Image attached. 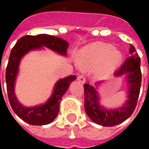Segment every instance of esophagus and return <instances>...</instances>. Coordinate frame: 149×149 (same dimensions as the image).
I'll list each match as a JSON object with an SVG mask.
<instances>
[{"label":"esophagus","instance_id":"obj_1","mask_svg":"<svg viewBox=\"0 0 149 149\" xmlns=\"http://www.w3.org/2000/svg\"><path fill=\"white\" fill-rule=\"evenodd\" d=\"M77 80L81 84H84L85 83V78L83 74H79V76L77 77Z\"/></svg>","mask_w":149,"mask_h":149}]
</instances>
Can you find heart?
<instances>
[{
  "instance_id": "b5f03b06",
  "label": "heart",
  "mask_w": 149,
  "mask_h": 149,
  "mask_svg": "<svg viewBox=\"0 0 149 149\" xmlns=\"http://www.w3.org/2000/svg\"><path fill=\"white\" fill-rule=\"evenodd\" d=\"M123 60L119 49L113 48L109 44H93L84 47L79 54L77 64L82 69L97 66V74L102 75L117 69Z\"/></svg>"
}]
</instances>
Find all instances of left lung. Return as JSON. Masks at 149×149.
<instances>
[{
    "label": "left lung",
    "instance_id": "1",
    "mask_svg": "<svg viewBox=\"0 0 149 149\" xmlns=\"http://www.w3.org/2000/svg\"><path fill=\"white\" fill-rule=\"evenodd\" d=\"M129 54L130 57L114 73L115 77H124L127 83V100L122 106L108 109L100 104V95L97 88L100 81L96 82L95 86L89 84L84 85V109L89 118L97 124L104 127L117 125L128 119L134 111L140 91L142 74L140 58L133 45H130Z\"/></svg>",
    "mask_w": 149,
    "mask_h": 149
}]
</instances>
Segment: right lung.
Returning <instances> with one entry per match:
<instances>
[{
    "label": "right lung",
    "mask_w": 149,
    "mask_h": 149,
    "mask_svg": "<svg viewBox=\"0 0 149 149\" xmlns=\"http://www.w3.org/2000/svg\"><path fill=\"white\" fill-rule=\"evenodd\" d=\"M44 47L66 56L69 43L61 38L46 34L23 36L10 51L6 72V82L10 106L18 117L31 125H45L54 121L59 113L63 95L68 90L70 83L76 79L75 75L60 79L54 84L51 96L45 104L32 107H26L20 104L15 93V84L21 59L30 51L41 49Z\"/></svg>",
    "instance_id": "obj_1"
}]
</instances>
